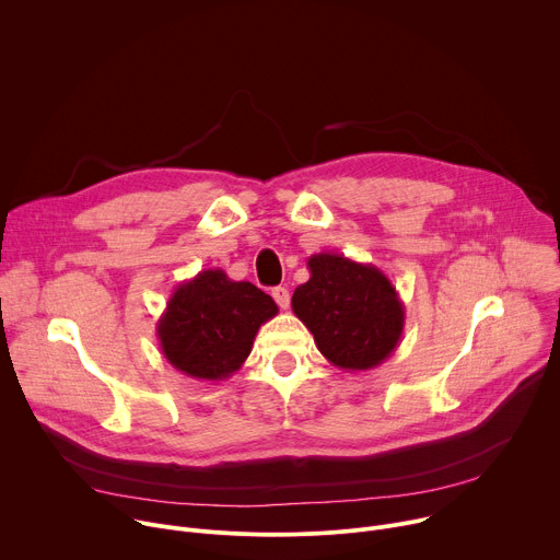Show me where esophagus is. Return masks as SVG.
Wrapping results in <instances>:
<instances>
[{"label": "esophagus", "instance_id": "esophagus-1", "mask_svg": "<svg viewBox=\"0 0 560 560\" xmlns=\"http://www.w3.org/2000/svg\"><path fill=\"white\" fill-rule=\"evenodd\" d=\"M272 296H275V301H277V305L281 307V310H285L288 305H290V292H288V288H272Z\"/></svg>", "mask_w": 560, "mask_h": 560}]
</instances>
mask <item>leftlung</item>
Wrapping results in <instances>:
<instances>
[{"label": "left lung", "mask_w": 560, "mask_h": 560, "mask_svg": "<svg viewBox=\"0 0 560 560\" xmlns=\"http://www.w3.org/2000/svg\"><path fill=\"white\" fill-rule=\"evenodd\" d=\"M310 279L292 294V312L332 365L346 372L381 365L401 341L406 305L372 264L318 253L307 259Z\"/></svg>", "instance_id": "left-lung-1"}]
</instances>
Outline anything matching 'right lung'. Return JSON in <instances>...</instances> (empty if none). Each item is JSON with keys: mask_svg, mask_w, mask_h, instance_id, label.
<instances>
[{"mask_svg": "<svg viewBox=\"0 0 560 560\" xmlns=\"http://www.w3.org/2000/svg\"><path fill=\"white\" fill-rule=\"evenodd\" d=\"M270 294L223 270H203L175 288L156 322L166 361L199 381H223L248 359L259 328L277 316Z\"/></svg>", "mask_w": 560, "mask_h": 560, "instance_id": "obj_1", "label": "right lung"}]
</instances>
